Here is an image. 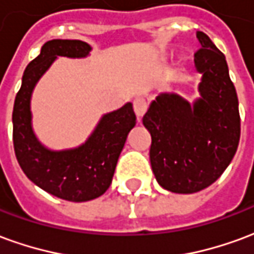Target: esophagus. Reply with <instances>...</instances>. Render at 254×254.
Returning a JSON list of instances; mask_svg holds the SVG:
<instances>
[{"label": "esophagus", "mask_w": 254, "mask_h": 254, "mask_svg": "<svg viewBox=\"0 0 254 254\" xmlns=\"http://www.w3.org/2000/svg\"><path fill=\"white\" fill-rule=\"evenodd\" d=\"M133 109H134V113L137 116L138 121L141 120V117L144 116V113L147 111V102L144 98H136L134 102H133Z\"/></svg>", "instance_id": "esophagus-1"}]
</instances>
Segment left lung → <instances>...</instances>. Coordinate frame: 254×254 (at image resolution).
I'll use <instances>...</instances> for the list:
<instances>
[{
	"mask_svg": "<svg viewBox=\"0 0 254 254\" xmlns=\"http://www.w3.org/2000/svg\"><path fill=\"white\" fill-rule=\"evenodd\" d=\"M194 66L201 74L193 103L174 92H160L143 117L152 137L149 159L160 187L196 193L209 187L234 158L241 134L238 98L224 54L201 31Z\"/></svg>",
	"mask_w": 254,
	"mask_h": 254,
	"instance_id": "1",
	"label": "left lung"
}]
</instances>
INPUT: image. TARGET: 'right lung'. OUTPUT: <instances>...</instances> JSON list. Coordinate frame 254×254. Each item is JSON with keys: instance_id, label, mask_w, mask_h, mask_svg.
<instances>
[{"instance_id": "obj_1", "label": "right lung", "mask_w": 254, "mask_h": 254, "mask_svg": "<svg viewBox=\"0 0 254 254\" xmlns=\"http://www.w3.org/2000/svg\"><path fill=\"white\" fill-rule=\"evenodd\" d=\"M92 47L83 41L53 39L42 46L21 78L13 106V145L21 170L28 180L63 200L81 202L102 196L116 171L129 132L136 125L133 106L103 114L85 143L76 148L50 149L36 137L32 127L31 96L41 77L58 57L85 58Z\"/></svg>"}]
</instances>
